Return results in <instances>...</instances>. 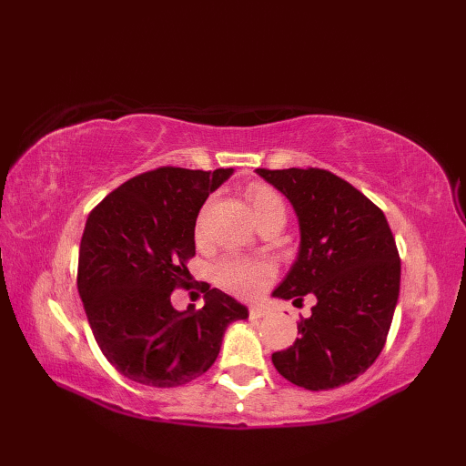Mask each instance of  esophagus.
I'll return each mask as SVG.
<instances>
[{
  "instance_id": "34e87169",
  "label": "esophagus",
  "mask_w": 466,
  "mask_h": 466,
  "mask_svg": "<svg viewBox=\"0 0 466 466\" xmlns=\"http://www.w3.org/2000/svg\"><path fill=\"white\" fill-rule=\"evenodd\" d=\"M262 316H266V309H264V306H260V304L250 306V319H252V320H258V319H262Z\"/></svg>"
}]
</instances>
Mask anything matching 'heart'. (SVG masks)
I'll list each match as a JSON object with an SVG mask.
<instances>
[{"label": "heart", "instance_id": "obj_1", "mask_svg": "<svg viewBox=\"0 0 466 466\" xmlns=\"http://www.w3.org/2000/svg\"><path fill=\"white\" fill-rule=\"evenodd\" d=\"M248 202L252 208V214L256 220H260L262 216L282 210L284 204L280 196L276 194L272 187L262 184H252L248 187ZM214 276L218 284L242 299H252V296L260 294L266 286L274 279V268L268 262L262 260H250V258H236V256H228L216 264Z\"/></svg>", "mask_w": 466, "mask_h": 466}]
</instances>
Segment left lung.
I'll return each mask as SVG.
<instances>
[{"mask_svg":"<svg viewBox=\"0 0 466 466\" xmlns=\"http://www.w3.org/2000/svg\"><path fill=\"white\" fill-rule=\"evenodd\" d=\"M286 196L300 228L299 256L274 299L316 304L299 339L272 362L306 390L349 384L380 354L400 290V258L389 222L369 198L319 167L256 170Z\"/></svg>","mask_w":466,"mask_h":466,"instance_id":"left-lung-1","label":"left lung"}]
</instances>
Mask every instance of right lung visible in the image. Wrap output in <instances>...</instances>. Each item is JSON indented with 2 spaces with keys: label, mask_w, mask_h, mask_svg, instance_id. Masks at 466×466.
Returning <instances> with one entry per match:
<instances>
[{
  "label": "right lung",
  "mask_w": 466,
  "mask_h": 466,
  "mask_svg": "<svg viewBox=\"0 0 466 466\" xmlns=\"http://www.w3.org/2000/svg\"><path fill=\"white\" fill-rule=\"evenodd\" d=\"M232 174L157 167L87 218L77 290L100 350L134 382L172 389L194 380L218 359L228 324L248 319L244 304L208 284L200 310H176L170 300L176 286L190 284L198 212Z\"/></svg>",
  "instance_id": "right-lung-1"
}]
</instances>
